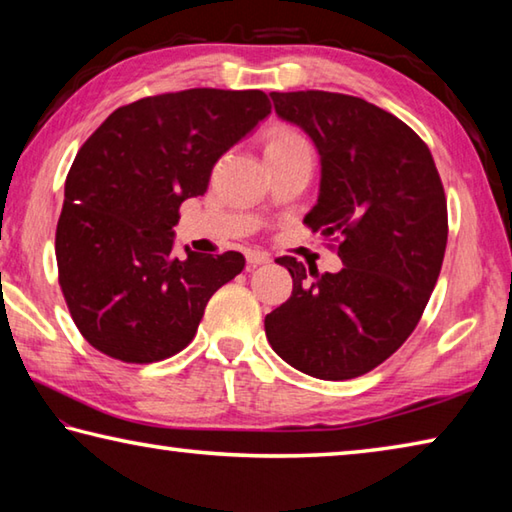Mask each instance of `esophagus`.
<instances>
[{
  "label": "esophagus",
  "mask_w": 512,
  "mask_h": 512,
  "mask_svg": "<svg viewBox=\"0 0 512 512\" xmlns=\"http://www.w3.org/2000/svg\"><path fill=\"white\" fill-rule=\"evenodd\" d=\"M246 259H248V264L257 266V264H268V262H271V255H268L266 250H248Z\"/></svg>",
  "instance_id": "obj_1"
}]
</instances>
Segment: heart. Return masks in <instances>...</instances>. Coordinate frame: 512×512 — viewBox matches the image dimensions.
Segmentation results:
<instances>
[{"label": "heart", "mask_w": 512, "mask_h": 512, "mask_svg": "<svg viewBox=\"0 0 512 512\" xmlns=\"http://www.w3.org/2000/svg\"><path fill=\"white\" fill-rule=\"evenodd\" d=\"M298 149H309V144L305 137L296 131H291V128H275V131H271V135H268L266 155L289 153V151H298Z\"/></svg>", "instance_id": "heart-1"}]
</instances>
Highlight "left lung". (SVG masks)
I'll return each instance as SVG.
<instances>
[{"mask_svg": "<svg viewBox=\"0 0 512 512\" xmlns=\"http://www.w3.org/2000/svg\"><path fill=\"white\" fill-rule=\"evenodd\" d=\"M277 117L320 155L314 232L339 239V273L277 257L291 298L266 316V339L305 375L361 377L409 339L436 287L447 246V198L429 146L402 119L339 92H271Z\"/></svg>", "mask_w": 512, "mask_h": 512, "instance_id": "1", "label": "left lung"}]
</instances>
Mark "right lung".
<instances>
[{
    "label": "right lung",
    "mask_w": 512,
    "mask_h": 512,
    "mask_svg": "<svg viewBox=\"0 0 512 512\" xmlns=\"http://www.w3.org/2000/svg\"><path fill=\"white\" fill-rule=\"evenodd\" d=\"M271 101L262 90L194 88L117 108L65 180L56 228L58 282L92 348L153 363L187 348L207 300L244 271L235 250L173 255V225L203 196L216 160L246 137Z\"/></svg>",
    "instance_id": "add662e5"
}]
</instances>
